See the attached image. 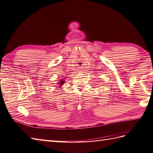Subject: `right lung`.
Wrapping results in <instances>:
<instances>
[{
  "mask_svg": "<svg viewBox=\"0 0 153 153\" xmlns=\"http://www.w3.org/2000/svg\"><path fill=\"white\" fill-rule=\"evenodd\" d=\"M64 80H61V81H60V82H58V83L60 84V86H62L64 84Z\"/></svg>",
  "mask_w": 153,
  "mask_h": 153,
  "instance_id": "add662e5",
  "label": "right lung"
}]
</instances>
